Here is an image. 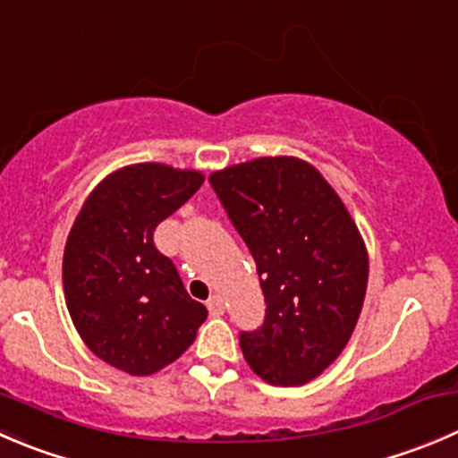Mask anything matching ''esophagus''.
Listing matches in <instances>:
<instances>
[{
  "mask_svg": "<svg viewBox=\"0 0 458 458\" xmlns=\"http://www.w3.org/2000/svg\"><path fill=\"white\" fill-rule=\"evenodd\" d=\"M208 310H210L212 315H221L224 313V300H221L219 295H210V300L206 301Z\"/></svg>",
  "mask_w": 458,
  "mask_h": 458,
  "instance_id": "34e87169",
  "label": "esophagus"
}]
</instances>
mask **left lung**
<instances>
[{
    "label": "left lung",
    "instance_id": "8db88e82",
    "mask_svg": "<svg viewBox=\"0 0 458 458\" xmlns=\"http://www.w3.org/2000/svg\"><path fill=\"white\" fill-rule=\"evenodd\" d=\"M210 183L257 264L266 318L239 347L261 380L318 378L360 318L369 257L335 190L310 163L264 157L215 172Z\"/></svg>",
    "mask_w": 458,
    "mask_h": 458
}]
</instances>
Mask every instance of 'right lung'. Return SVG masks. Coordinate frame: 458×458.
Segmentation results:
<instances>
[{
  "instance_id": "1",
  "label": "right lung",
  "mask_w": 458,
  "mask_h": 458,
  "mask_svg": "<svg viewBox=\"0 0 458 458\" xmlns=\"http://www.w3.org/2000/svg\"><path fill=\"white\" fill-rule=\"evenodd\" d=\"M203 183L197 170L136 163L96 185L64 246L62 282L71 319L91 353L131 376L174 362L208 309L192 300L154 230Z\"/></svg>"
}]
</instances>
